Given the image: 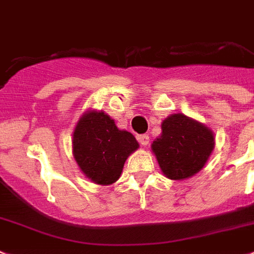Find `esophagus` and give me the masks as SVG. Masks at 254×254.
<instances>
[{
    "label": "esophagus",
    "mask_w": 254,
    "mask_h": 254,
    "mask_svg": "<svg viewBox=\"0 0 254 254\" xmlns=\"http://www.w3.org/2000/svg\"><path fill=\"white\" fill-rule=\"evenodd\" d=\"M137 140H138V142L142 145V146H146V145H149V141H150V140H149V135H146V133H145V135L138 136Z\"/></svg>",
    "instance_id": "1"
}]
</instances>
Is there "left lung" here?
Listing matches in <instances>:
<instances>
[{
  "label": "left lung",
  "instance_id": "1",
  "mask_svg": "<svg viewBox=\"0 0 254 254\" xmlns=\"http://www.w3.org/2000/svg\"><path fill=\"white\" fill-rule=\"evenodd\" d=\"M214 146L211 129L181 113L162 123V135L153 142L160 170L171 180H185L204 167Z\"/></svg>",
  "mask_w": 254,
  "mask_h": 254
}]
</instances>
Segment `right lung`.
Returning a JSON list of instances; mask_svg holds the SVG:
<instances>
[{
    "instance_id": "obj_1",
    "label": "right lung",
    "mask_w": 254,
    "mask_h": 254,
    "mask_svg": "<svg viewBox=\"0 0 254 254\" xmlns=\"http://www.w3.org/2000/svg\"><path fill=\"white\" fill-rule=\"evenodd\" d=\"M137 148L135 136L117 128L104 112L86 113L73 133L74 159L82 172L100 185L116 183L127 157Z\"/></svg>"
}]
</instances>
